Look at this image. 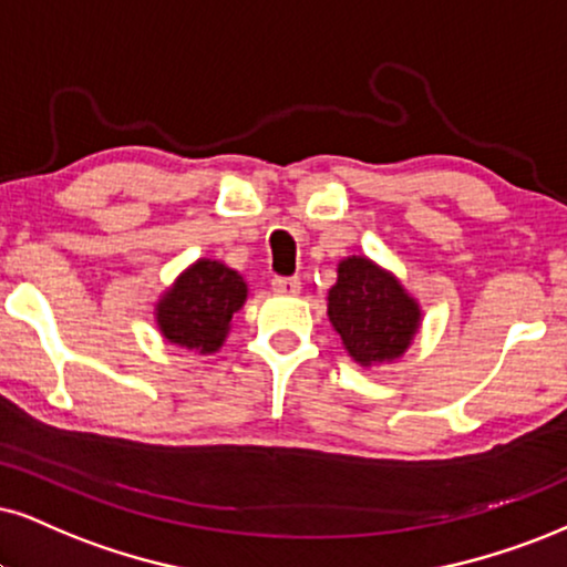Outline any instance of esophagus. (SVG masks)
<instances>
[{
    "instance_id": "esophagus-1",
    "label": "esophagus",
    "mask_w": 567,
    "mask_h": 567,
    "mask_svg": "<svg viewBox=\"0 0 567 567\" xmlns=\"http://www.w3.org/2000/svg\"><path fill=\"white\" fill-rule=\"evenodd\" d=\"M272 291L281 297H297L302 291V281L299 278H276L272 281Z\"/></svg>"
}]
</instances>
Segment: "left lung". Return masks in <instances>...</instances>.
<instances>
[{
  "label": "left lung",
  "instance_id": "left-lung-1",
  "mask_svg": "<svg viewBox=\"0 0 567 567\" xmlns=\"http://www.w3.org/2000/svg\"><path fill=\"white\" fill-rule=\"evenodd\" d=\"M328 320L360 368L400 362L423 326V307L389 268L365 255L341 257L326 297Z\"/></svg>",
  "mask_w": 567,
  "mask_h": 567
}]
</instances>
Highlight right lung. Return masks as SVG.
I'll return each instance as SVG.
<instances>
[{
  "label": "right lung",
  "mask_w": 567,
  "mask_h": 567,
  "mask_svg": "<svg viewBox=\"0 0 567 567\" xmlns=\"http://www.w3.org/2000/svg\"><path fill=\"white\" fill-rule=\"evenodd\" d=\"M249 297L239 270L215 257H199L176 276L155 302V326L167 344L215 354L226 344L230 320Z\"/></svg>",
  "instance_id": "right-lung-1"
}]
</instances>
